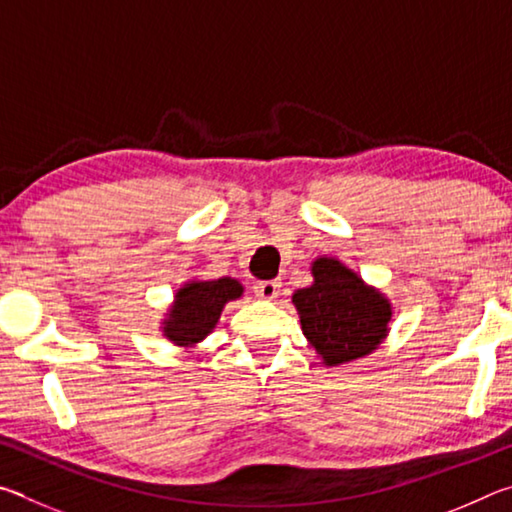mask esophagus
Listing matches in <instances>:
<instances>
[{
    "label": "esophagus",
    "mask_w": 512,
    "mask_h": 512,
    "mask_svg": "<svg viewBox=\"0 0 512 512\" xmlns=\"http://www.w3.org/2000/svg\"><path fill=\"white\" fill-rule=\"evenodd\" d=\"M280 289H282L280 280H264V282H257L255 293L262 300H275L277 296H280Z\"/></svg>",
    "instance_id": "esophagus-1"
}]
</instances>
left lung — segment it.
I'll return each mask as SVG.
<instances>
[{"instance_id":"1","label":"left lung","mask_w":512,"mask_h":512,"mask_svg":"<svg viewBox=\"0 0 512 512\" xmlns=\"http://www.w3.org/2000/svg\"><path fill=\"white\" fill-rule=\"evenodd\" d=\"M314 282L293 293L302 334L325 366H341L375 352L388 336L393 307L336 257L311 264Z\"/></svg>"}]
</instances>
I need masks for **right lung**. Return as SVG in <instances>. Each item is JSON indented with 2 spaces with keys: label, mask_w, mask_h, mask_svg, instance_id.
<instances>
[{
  "label": "right lung",
  "mask_w": 512,
  "mask_h": 512,
  "mask_svg": "<svg viewBox=\"0 0 512 512\" xmlns=\"http://www.w3.org/2000/svg\"><path fill=\"white\" fill-rule=\"evenodd\" d=\"M244 296V287L235 277L219 280H189L173 296L167 316L162 320V334L178 348H196L207 334H212L230 300Z\"/></svg>",
  "instance_id": "add662e5"
}]
</instances>
